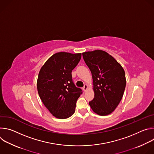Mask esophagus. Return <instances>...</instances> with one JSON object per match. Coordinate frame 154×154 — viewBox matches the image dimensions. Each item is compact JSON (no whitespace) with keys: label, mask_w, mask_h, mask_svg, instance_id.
Instances as JSON below:
<instances>
[{"label":"esophagus","mask_w":154,"mask_h":154,"mask_svg":"<svg viewBox=\"0 0 154 154\" xmlns=\"http://www.w3.org/2000/svg\"><path fill=\"white\" fill-rule=\"evenodd\" d=\"M88 85L85 84V85H84V86L83 87V90L85 92V91H86V90H88Z\"/></svg>","instance_id":"1"}]
</instances>
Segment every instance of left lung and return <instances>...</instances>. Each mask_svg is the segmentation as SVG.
Wrapping results in <instances>:
<instances>
[{
    "mask_svg": "<svg viewBox=\"0 0 154 154\" xmlns=\"http://www.w3.org/2000/svg\"><path fill=\"white\" fill-rule=\"evenodd\" d=\"M91 72L94 99L89 102L93 111L100 116L112 113L119 105L126 85L122 66L107 52L96 50L82 53Z\"/></svg>",
    "mask_w": 154,
    "mask_h": 154,
    "instance_id": "left-lung-1",
    "label": "left lung"
}]
</instances>
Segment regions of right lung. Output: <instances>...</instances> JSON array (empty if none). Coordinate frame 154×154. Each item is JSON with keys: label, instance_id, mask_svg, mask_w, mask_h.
<instances>
[{"label": "right lung", "instance_id": "right-lung-1", "mask_svg": "<svg viewBox=\"0 0 154 154\" xmlns=\"http://www.w3.org/2000/svg\"><path fill=\"white\" fill-rule=\"evenodd\" d=\"M82 54L58 52L41 67L37 80L40 99L50 113L58 119H66L75 112L76 102L82 90L72 82V71Z\"/></svg>", "mask_w": 154, "mask_h": 154}]
</instances>
